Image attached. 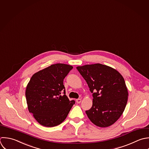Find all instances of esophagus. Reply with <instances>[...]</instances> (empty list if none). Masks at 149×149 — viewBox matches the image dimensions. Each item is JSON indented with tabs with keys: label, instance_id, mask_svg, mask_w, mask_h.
<instances>
[{
	"label": "esophagus",
	"instance_id": "1",
	"mask_svg": "<svg viewBox=\"0 0 149 149\" xmlns=\"http://www.w3.org/2000/svg\"><path fill=\"white\" fill-rule=\"evenodd\" d=\"M76 102L77 103H80L81 102V99H78L76 100Z\"/></svg>",
	"mask_w": 149,
	"mask_h": 149
}]
</instances>
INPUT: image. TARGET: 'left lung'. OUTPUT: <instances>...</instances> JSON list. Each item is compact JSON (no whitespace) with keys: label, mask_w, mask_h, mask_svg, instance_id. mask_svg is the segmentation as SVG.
<instances>
[{"label":"left lung","mask_w":149,"mask_h":149,"mask_svg":"<svg viewBox=\"0 0 149 149\" xmlns=\"http://www.w3.org/2000/svg\"><path fill=\"white\" fill-rule=\"evenodd\" d=\"M93 96L92 107L86 114L92 123L107 127L123 114L128 101V90L123 76L115 69L101 64L79 66Z\"/></svg>","instance_id":"obj_1"}]
</instances>
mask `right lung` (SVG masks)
I'll use <instances>...</instances> for the list:
<instances>
[{"label":"right lung","instance_id":"right-lung-1","mask_svg":"<svg viewBox=\"0 0 149 149\" xmlns=\"http://www.w3.org/2000/svg\"><path fill=\"white\" fill-rule=\"evenodd\" d=\"M72 68L68 64H55L31 77L25 91L26 103L29 113L40 125L53 127L60 124L75 104L65 95L63 85L64 79Z\"/></svg>","mask_w":149,"mask_h":149}]
</instances>
